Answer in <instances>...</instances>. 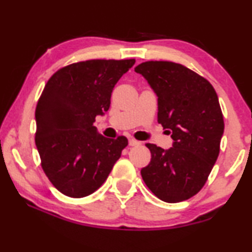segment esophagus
Segmentation results:
<instances>
[{
    "label": "esophagus",
    "instance_id": "obj_1",
    "mask_svg": "<svg viewBox=\"0 0 252 252\" xmlns=\"http://www.w3.org/2000/svg\"><path fill=\"white\" fill-rule=\"evenodd\" d=\"M141 143H139L138 141H136V139L134 138H130L129 139V145L130 147H137V145H139Z\"/></svg>",
    "mask_w": 252,
    "mask_h": 252
}]
</instances>
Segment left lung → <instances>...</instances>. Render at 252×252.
<instances>
[{
	"instance_id": "left-lung-1",
	"label": "left lung",
	"mask_w": 252,
	"mask_h": 252,
	"mask_svg": "<svg viewBox=\"0 0 252 252\" xmlns=\"http://www.w3.org/2000/svg\"><path fill=\"white\" fill-rule=\"evenodd\" d=\"M135 71L155 92L157 121L174 139L168 150L145 144L151 160L142 178L162 201H186L202 189L220 154L224 121L217 94L208 80L178 63L148 61Z\"/></svg>"
}]
</instances>
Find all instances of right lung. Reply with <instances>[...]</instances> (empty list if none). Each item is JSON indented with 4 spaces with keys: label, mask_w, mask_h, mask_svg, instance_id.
Returning a JSON list of instances; mask_svg holds the SVG:
<instances>
[{
    "label": "right lung",
    "mask_w": 252,
    "mask_h": 252,
    "mask_svg": "<svg viewBox=\"0 0 252 252\" xmlns=\"http://www.w3.org/2000/svg\"><path fill=\"white\" fill-rule=\"evenodd\" d=\"M134 64V59L83 61L61 68L45 84L35 111V143L44 174L63 195L96 191L128 145L124 136H102L94 122Z\"/></svg>",
    "instance_id": "1"
}]
</instances>
